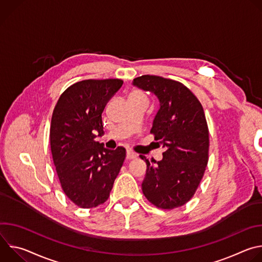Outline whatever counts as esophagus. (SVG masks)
<instances>
[{
  "mask_svg": "<svg viewBox=\"0 0 262 262\" xmlns=\"http://www.w3.org/2000/svg\"><path fill=\"white\" fill-rule=\"evenodd\" d=\"M126 159H127V160H135V159H137V155H136L135 152H133L132 150H127Z\"/></svg>",
  "mask_w": 262,
  "mask_h": 262,
  "instance_id": "esophagus-1",
  "label": "esophagus"
}]
</instances>
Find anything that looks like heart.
I'll return each instance as SVG.
<instances>
[{
	"label": "heart",
	"instance_id": "1",
	"mask_svg": "<svg viewBox=\"0 0 262 262\" xmlns=\"http://www.w3.org/2000/svg\"><path fill=\"white\" fill-rule=\"evenodd\" d=\"M132 97H140V98H145L144 95L140 91H135L132 93Z\"/></svg>",
	"mask_w": 262,
	"mask_h": 262
}]
</instances>
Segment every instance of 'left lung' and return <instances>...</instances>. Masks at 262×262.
I'll return each instance as SVG.
<instances>
[{
    "label": "left lung",
    "instance_id": "1",
    "mask_svg": "<svg viewBox=\"0 0 262 262\" xmlns=\"http://www.w3.org/2000/svg\"><path fill=\"white\" fill-rule=\"evenodd\" d=\"M134 85L160 99L150 133L165 148L160 162L140 156L147 165L143 194L159 208L180 207L195 195L208 163L209 132L203 106L188 87L174 80L145 74Z\"/></svg>",
    "mask_w": 262,
    "mask_h": 262
}]
</instances>
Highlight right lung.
Returning a JSON list of instances; mask_svg holds the SVG:
<instances>
[{
    "label": "right lung",
    "instance_id": "right-lung-1",
    "mask_svg": "<svg viewBox=\"0 0 262 262\" xmlns=\"http://www.w3.org/2000/svg\"><path fill=\"white\" fill-rule=\"evenodd\" d=\"M122 84L120 79L74 83L55 105L50 129L53 161L63 192L81 208L107 200L125 160V148L108 150L94 140L97 133L103 134L105 104Z\"/></svg>",
    "mask_w": 262,
    "mask_h": 262
}]
</instances>
